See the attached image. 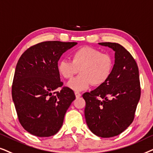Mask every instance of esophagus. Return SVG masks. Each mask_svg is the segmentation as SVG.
<instances>
[{
    "label": "esophagus",
    "instance_id": "obj_1",
    "mask_svg": "<svg viewBox=\"0 0 153 153\" xmlns=\"http://www.w3.org/2000/svg\"><path fill=\"white\" fill-rule=\"evenodd\" d=\"M75 97L78 99V98H80L81 97V94H80L79 92H75Z\"/></svg>",
    "mask_w": 153,
    "mask_h": 153
}]
</instances>
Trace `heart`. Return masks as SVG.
<instances>
[{"mask_svg": "<svg viewBox=\"0 0 153 153\" xmlns=\"http://www.w3.org/2000/svg\"><path fill=\"white\" fill-rule=\"evenodd\" d=\"M115 59L110 53H102L91 47H82L72 54V62L61 59L57 70L63 78H72L80 71L78 77L71 80L67 84L75 91L86 90L92 84L101 86L109 80L113 73Z\"/></svg>", "mask_w": 153, "mask_h": 153, "instance_id": "1", "label": "heart"}]
</instances>
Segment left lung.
I'll use <instances>...</instances> for the list:
<instances>
[{"instance_id": "8db88e82", "label": "left lung", "mask_w": 153, "mask_h": 153, "mask_svg": "<svg viewBox=\"0 0 153 153\" xmlns=\"http://www.w3.org/2000/svg\"><path fill=\"white\" fill-rule=\"evenodd\" d=\"M115 52V65L109 80L83 94L85 117L90 131L110 138L123 132L134 120L140 97L138 68L131 54L121 45L99 42Z\"/></svg>"}]
</instances>
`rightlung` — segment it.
Segmentation results:
<instances>
[{
    "mask_svg": "<svg viewBox=\"0 0 153 153\" xmlns=\"http://www.w3.org/2000/svg\"><path fill=\"white\" fill-rule=\"evenodd\" d=\"M77 44L40 42L27 49L18 61L12 96L20 124L32 135L48 137L62 127L75 96L67 87L53 92L63 85L57 64L62 54Z\"/></svg>",
    "mask_w": 153,
    "mask_h": 153,
    "instance_id": "1",
    "label": "right lung"
}]
</instances>
